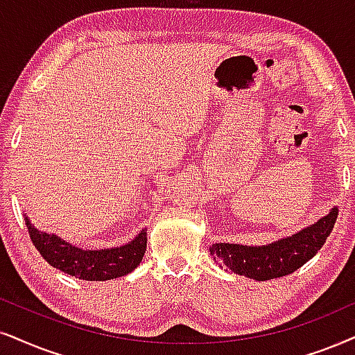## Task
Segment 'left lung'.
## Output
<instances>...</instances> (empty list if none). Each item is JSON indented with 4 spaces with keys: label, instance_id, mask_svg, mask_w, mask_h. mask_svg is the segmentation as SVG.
I'll use <instances>...</instances> for the list:
<instances>
[{
    "label": "left lung",
    "instance_id": "obj_1",
    "mask_svg": "<svg viewBox=\"0 0 355 355\" xmlns=\"http://www.w3.org/2000/svg\"><path fill=\"white\" fill-rule=\"evenodd\" d=\"M338 206L315 224L303 227L295 234L282 237L270 244L244 245L216 242L209 248L214 260L221 262L237 275L257 282L285 277L298 270L309 259L315 257L333 231L338 219Z\"/></svg>",
    "mask_w": 355,
    "mask_h": 355
}]
</instances>
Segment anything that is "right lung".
Returning a JSON list of instances; mask_svg holds the SVG:
<instances>
[{"instance_id":"add662e5","label":"right lung","mask_w":355,"mask_h":355,"mask_svg":"<svg viewBox=\"0 0 355 355\" xmlns=\"http://www.w3.org/2000/svg\"><path fill=\"white\" fill-rule=\"evenodd\" d=\"M31 241L40 255L60 272L80 280L105 282L128 275L142 262L147 248V230L123 245L106 249H83L58 234L40 231L24 213Z\"/></svg>"}]
</instances>
